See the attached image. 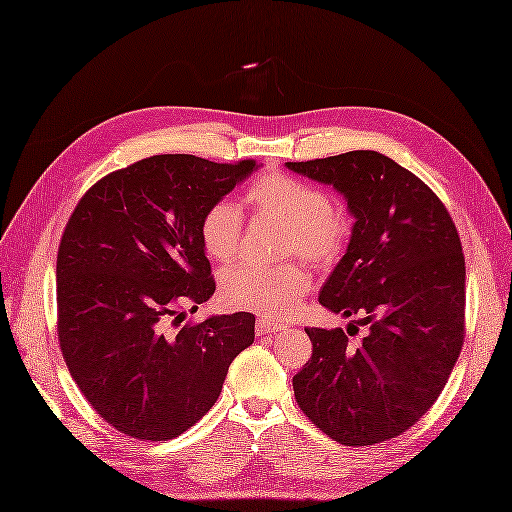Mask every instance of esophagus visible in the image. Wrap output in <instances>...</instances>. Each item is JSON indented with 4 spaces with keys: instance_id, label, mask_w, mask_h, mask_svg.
<instances>
[{
    "instance_id": "obj_1",
    "label": "esophagus",
    "mask_w": 512,
    "mask_h": 512,
    "mask_svg": "<svg viewBox=\"0 0 512 512\" xmlns=\"http://www.w3.org/2000/svg\"><path fill=\"white\" fill-rule=\"evenodd\" d=\"M255 329H257L259 335H268V333H274V331H281L283 324H277V322L266 320V318H257Z\"/></svg>"
}]
</instances>
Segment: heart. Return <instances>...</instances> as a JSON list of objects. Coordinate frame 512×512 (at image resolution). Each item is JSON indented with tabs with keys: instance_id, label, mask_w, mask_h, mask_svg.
<instances>
[{
	"instance_id": "heart-1",
	"label": "heart",
	"mask_w": 512,
	"mask_h": 512,
	"mask_svg": "<svg viewBox=\"0 0 512 512\" xmlns=\"http://www.w3.org/2000/svg\"><path fill=\"white\" fill-rule=\"evenodd\" d=\"M246 201L290 227L287 251L298 253L311 264H331L350 238V218L331 203L320 186L283 173L259 177L246 190ZM242 209L229 199L209 205L199 225L205 253L220 264H229L242 246ZM311 279L300 266L261 268L240 264L222 274V298L231 307L261 313L266 318H285L298 307Z\"/></svg>"
}]
</instances>
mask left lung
Returning <instances> with one entry per match:
<instances>
[{
  "instance_id": "left-lung-1",
  "label": "left lung",
  "mask_w": 512,
  "mask_h": 512,
  "mask_svg": "<svg viewBox=\"0 0 512 512\" xmlns=\"http://www.w3.org/2000/svg\"><path fill=\"white\" fill-rule=\"evenodd\" d=\"M333 186L355 216L320 305L368 326L305 329L311 359L294 376L300 409L342 445L402 435L443 391L465 337V257L448 209L411 170L378 151L287 162Z\"/></svg>"
}]
</instances>
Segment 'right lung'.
<instances>
[{"label": "right lung", "mask_w": 512, "mask_h": 512, "mask_svg": "<svg viewBox=\"0 0 512 512\" xmlns=\"http://www.w3.org/2000/svg\"><path fill=\"white\" fill-rule=\"evenodd\" d=\"M257 164L153 155L99 179L58 248V339L90 406L127 437L168 441L212 409L255 316H212L179 331L181 309L216 290L199 225Z\"/></svg>", "instance_id": "add662e5"}]
</instances>
